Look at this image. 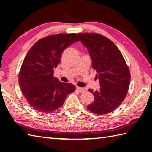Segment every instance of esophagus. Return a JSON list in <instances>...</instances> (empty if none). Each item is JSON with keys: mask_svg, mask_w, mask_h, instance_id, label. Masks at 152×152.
Returning a JSON list of instances; mask_svg holds the SVG:
<instances>
[{"mask_svg": "<svg viewBox=\"0 0 152 152\" xmlns=\"http://www.w3.org/2000/svg\"><path fill=\"white\" fill-rule=\"evenodd\" d=\"M76 90L80 93H83L85 91V89L80 88V87H76Z\"/></svg>", "mask_w": 152, "mask_h": 152, "instance_id": "esophagus-1", "label": "esophagus"}]
</instances>
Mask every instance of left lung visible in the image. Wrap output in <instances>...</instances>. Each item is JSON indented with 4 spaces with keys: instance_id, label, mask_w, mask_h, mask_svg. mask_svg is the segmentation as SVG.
Here are the masks:
<instances>
[{
    "instance_id": "obj_1",
    "label": "left lung",
    "mask_w": 152,
    "mask_h": 152,
    "mask_svg": "<svg viewBox=\"0 0 152 152\" xmlns=\"http://www.w3.org/2000/svg\"><path fill=\"white\" fill-rule=\"evenodd\" d=\"M78 35L88 48L101 86L99 91L89 89L95 101L88 109L96 114H107L115 110L127 96L131 80L129 69L120 51L108 38L97 33Z\"/></svg>"
}]
</instances>
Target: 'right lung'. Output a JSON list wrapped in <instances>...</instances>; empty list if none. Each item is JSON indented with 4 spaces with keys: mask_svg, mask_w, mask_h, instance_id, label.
Segmentation results:
<instances>
[{
    "mask_svg": "<svg viewBox=\"0 0 152 152\" xmlns=\"http://www.w3.org/2000/svg\"><path fill=\"white\" fill-rule=\"evenodd\" d=\"M75 33L50 35L38 40L25 56L19 74V84L28 104L44 114L57 110L74 92L72 83L53 78L64 50L79 41Z\"/></svg>",
    "mask_w": 152,
    "mask_h": 152,
    "instance_id": "add662e5",
    "label": "right lung"
}]
</instances>
